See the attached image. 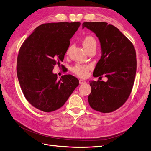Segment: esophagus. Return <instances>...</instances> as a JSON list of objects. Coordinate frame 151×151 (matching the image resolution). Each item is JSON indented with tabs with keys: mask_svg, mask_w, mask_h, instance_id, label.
Listing matches in <instances>:
<instances>
[{
	"mask_svg": "<svg viewBox=\"0 0 151 151\" xmlns=\"http://www.w3.org/2000/svg\"><path fill=\"white\" fill-rule=\"evenodd\" d=\"M79 83L81 84H84L86 83V81L84 80H82V79H80L79 80Z\"/></svg>",
	"mask_w": 151,
	"mask_h": 151,
	"instance_id": "1",
	"label": "esophagus"
}]
</instances>
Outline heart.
I'll return each mask as SVG.
<instances>
[{
    "label": "heart",
    "mask_w": 151,
    "mask_h": 151,
    "mask_svg": "<svg viewBox=\"0 0 151 151\" xmlns=\"http://www.w3.org/2000/svg\"><path fill=\"white\" fill-rule=\"evenodd\" d=\"M97 42L96 39L92 36H88L83 40V45L85 49L88 51V50L92 48V47H96ZM70 50V47L68 48L67 50V54L69 53ZM93 68V66L91 65H82L77 63V64L73 66L71 68L72 72L75 74L76 76L80 77H86L88 74L89 71Z\"/></svg>",
    "instance_id": "heart-1"
}]
</instances>
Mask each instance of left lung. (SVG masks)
<instances>
[{
  "instance_id": "8db88e82",
  "label": "left lung",
  "mask_w": 151,
  "mask_h": 151,
  "mask_svg": "<svg viewBox=\"0 0 151 151\" xmlns=\"http://www.w3.org/2000/svg\"><path fill=\"white\" fill-rule=\"evenodd\" d=\"M93 31L101 43L102 56L93 76L108 81H91L90 106L103 113L116 110L130 96L137 70L134 45L115 26L105 22H84L83 28Z\"/></svg>"
}]
</instances>
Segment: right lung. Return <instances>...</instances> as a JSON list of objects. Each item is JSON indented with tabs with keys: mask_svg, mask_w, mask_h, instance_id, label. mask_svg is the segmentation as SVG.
<instances>
[{
	"mask_svg": "<svg viewBox=\"0 0 151 151\" xmlns=\"http://www.w3.org/2000/svg\"><path fill=\"white\" fill-rule=\"evenodd\" d=\"M80 25L79 22L41 24L20 47L16 70L21 88L27 101L41 111L60 108L79 85L76 77L63 75L58 79L52 70L63 62L70 39Z\"/></svg>",
	"mask_w": 151,
	"mask_h": 151,
	"instance_id": "right-lung-1",
	"label": "right lung"
}]
</instances>
